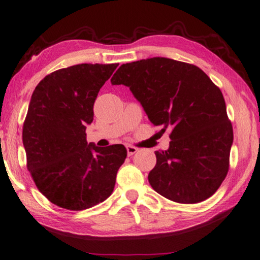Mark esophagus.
I'll return each mask as SVG.
<instances>
[{
	"mask_svg": "<svg viewBox=\"0 0 260 260\" xmlns=\"http://www.w3.org/2000/svg\"><path fill=\"white\" fill-rule=\"evenodd\" d=\"M126 152H127V155H134L136 152H138V148L135 146H131V145H127Z\"/></svg>",
	"mask_w": 260,
	"mask_h": 260,
	"instance_id": "1",
	"label": "esophagus"
}]
</instances>
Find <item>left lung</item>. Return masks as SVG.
Masks as SVG:
<instances>
[{"label":"left lung","instance_id":"left-lung-1","mask_svg":"<svg viewBox=\"0 0 260 260\" xmlns=\"http://www.w3.org/2000/svg\"><path fill=\"white\" fill-rule=\"evenodd\" d=\"M112 84L129 86L170 146L155 152L148 181L171 201L192 204L219 188L230 168L233 126L220 89L192 63L154 57L123 63Z\"/></svg>","mask_w":260,"mask_h":260}]
</instances>
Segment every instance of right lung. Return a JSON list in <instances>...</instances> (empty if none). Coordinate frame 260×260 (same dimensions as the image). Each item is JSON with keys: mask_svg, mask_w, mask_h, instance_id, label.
<instances>
[{"mask_svg": "<svg viewBox=\"0 0 260 260\" xmlns=\"http://www.w3.org/2000/svg\"><path fill=\"white\" fill-rule=\"evenodd\" d=\"M118 63H80L51 73L36 85L22 127L27 169L36 187L56 206L84 210L112 194L123 145L86 142L98 92Z\"/></svg>", "mask_w": 260, "mask_h": 260, "instance_id": "obj_1", "label": "right lung"}]
</instances>
